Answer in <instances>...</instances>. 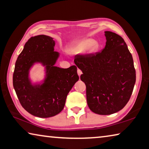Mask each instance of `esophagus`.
<instances>
[{"label":"esophagus","mask_w":149,"mask_h":149,"mask_svg":"<svg viewBox=\"0 0 149 149\" xmlns=\"http://www.w3.org/2000/svg\"><path fill=\"white\" fill-rule=\"evenodd\" d=\"M77 74H78V75H79V76H80V75L82 74L81 70L80 69H77Z\"/></svg>","instance_id":"obj_1"}]
</instances>
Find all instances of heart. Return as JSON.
I'll list each match as a JSON object with an SVG mask.
<instances>
[{"instance_id": "b5f03b06", "label": "heart", "mask_w": 149, "mask_h": 149, "mask_svg": "<svg viewBox=\"0 0 149 149\" xmlns=\"http://www.w3.org/2000/svg\"><path fill=\"white\" fill-rule=\"evenodd\" d=\"M89 47L90 52H95L99 47V45L97 41H93L92 39H85L77 42L71 47L70 51L72 53L77 54L84 52Z\"/></svg>"}]
</instances>
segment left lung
<instances>
[{
    "label": "left lung",
    "instance_id": "obj_1",
    "mask_svg": "<svg viewBox=\"0 0 149 149\" xmlns=\"http://www.w3.org/2000/svg\"><path fill=\"white\" fill-rule=\"evenodd\" d=\"M107 42L100 52L75 56L86 85L88 107L100 115L114 114L129 101L135 84L132 55L122 37L106 31Z\"/></svg>",
    "mask_w": 149,
    "mask_h": 149
}]
</instances>
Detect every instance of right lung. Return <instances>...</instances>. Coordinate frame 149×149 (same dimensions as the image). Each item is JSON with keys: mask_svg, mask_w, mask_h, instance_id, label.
<instances>
[{"mask_svg": "<svg viewBox=\"0 0 149 149\" xmlns=\"http://www.w3.org/2000/svg\"><path fill=\"white\" fill-rule=\"evenodd\" d=\"M55 42L45 35L31 37L17 57L13 74V85L20 104L29 114L39 118L54 116L61 112L67 95L79 80L77 66H54L58 53ZM35 62L46 65L47 77L41 86H32L28 74Z\"/></svg>", "mask_w": 149, "mask_h": 149, "instance_id": "right-lung-1", "label": "right lung"}]
</instances>
